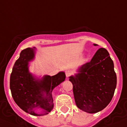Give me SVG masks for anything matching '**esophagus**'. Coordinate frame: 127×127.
Instances as JSON below:
<instances>
[{"label":"esophagus","mask_w":127,"mask_h":127,"mask_svg":"<svg viewBox=\"0 0 127 127\" xmlns=\"http://www.w3.org/2000/svg\"><path fill=\"white\" fill-rule=\"evenodd\" d=\"M71 73H72V71H71L70 70H67L66 71H65V73H66V77H70V76L71 75Z\"/></svg>","instance_id":"1"}]
</instances>
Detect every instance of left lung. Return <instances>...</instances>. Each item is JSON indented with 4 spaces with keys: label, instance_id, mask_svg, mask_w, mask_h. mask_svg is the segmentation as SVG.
Returning <instances> with one entry per match:
<instances>
[{
    "label": "left lung",
    "instance_id": "obj_1",
    "mask_svg": "<svg viewBox=\"0 0 127 127\" xmlns=\"http://www.w3.org/2000/svg\"><path fill=\"white\" fill-rule=\"evenodd\" d=\"M78 72L69 77L77 107L88 113L103 110L112 100L117 83L114 63L107 50L99 48Z\"/></svg>",
    "mask_w": 127,
    "mask_h": 127
}]
</instances>
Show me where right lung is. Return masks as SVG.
Masks as SVG:
<instances>
[{"label": "right lung", "mask_w": 127, "mask_h": 127, "mask_svg": "<svg viewBox=\"0 0 127 127\" xmlns=\"http://www.w3.org/2000/svg\"><path fill=\"white\" fill-rule=\"evenodd\" d=\"M35 48H27L21 52L13 66L10 76V90L15 103L29 114L42 116L48 114L54 107L53 90L66 79L64 72L54 76L45 75L36 79L29 71V62L33 60ZM41 108L44 114L39 115L35 109Z\"/></svg>", "instance_id": "obj_1"}]
</instances>
